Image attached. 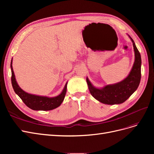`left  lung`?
Returning <instances> with one entry per match:
<instances>
[{"label": "left lung", "mask_w": 154, "mask_h": 154, "mask_svg": "<svg viewBox=\"0 0 154 154\" xmlns=\"http://www.w3.org/2000/svg\"><path fill=\"white\" fill-rule=\"evenodd\" d=\"M131 39L135 53V62L128 76L125 80L113 85H108L102 88L93 86L87 78V82L91 95L101 103L107 105L122 103L136 91L140 83L141 74V58L133 39Z\"/></svg>", "instance_id": "8db88e82"}]
</instances>
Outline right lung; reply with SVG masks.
I'll use <instances>...</instances> for the list:
<instances>
[{
  "mask_svg": "<svg viewBox=\"0 0 154 154\" xmlns=\"http://www.w3.org/2000/svg\"><path fill=\"white\" fill-rule=\"evenodd\" d=\"M11 83L14 91L20 97L26 105L31 109L34 110H51L57 108L63 102L66 94L67 83H66L61 94L56 97H49L31 94L23 91L17 84L13 70L12 60L11 62Z\"/></svg>",
  "mask_w": 154,
  "mask_h": 154,
  "instance_id": "1",
  "label": "right lung"
}]
</instances>
